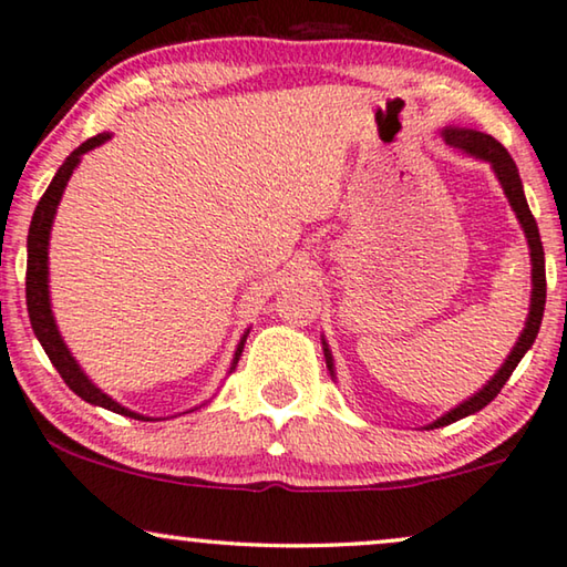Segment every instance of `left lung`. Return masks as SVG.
Returning a JSON list of instances; mask_svg holds the SVG:
<instances>
[{
    "mask_svg": "<svg viewBox=\"0 0 567 567\" xmlns=\"http://www.w3.org/2000/svg\"><path fill=\"white\" fill-rule=\"evenodd\" d=\"M442 135H444V141H447V145L460 147V151L475 155V157H480V161H487L489 165H493V171L497 173L499 185H503V190H505V196L509 200V206H513V210H515V216L519 218V223H523V230H525V236H527V246H530L533 299H530V313H527L525 329H523V333H519L515 349L509 351V357L505 359L503 369H499L497 374L489 379V382L482 386L475 396H470L467 402H462L460 406H454V410L444 414L442 420L430 424L432 430H434V426L452 424V422L462 420V416L480 412L482 406H487L499 394V389L505 386L509 374H513L515 367L519 364V359L525 357V351L533 347L537 331H540L543 311H545V291H547V284H545V250H543L540 230H537V223L533 218V213H530V208H527V200H525V193H523V181H519L517 165H515L513 157H509V153L495 141L493 135L477 133V130L447 127ZM323 357H327V367L333 371L331 351L327 347H323Z\"/></svg>",
    "mask_w": 567,
    "mask_h": 567,
    "instance_id": "obj_1",
    "label": "left lung"
}]
</instances>
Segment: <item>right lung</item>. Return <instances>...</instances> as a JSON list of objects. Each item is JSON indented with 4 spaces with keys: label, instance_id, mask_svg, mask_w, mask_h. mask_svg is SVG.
Instances as JSON below:
<instances>
[{
    "label": "right lung",
    "instance_id": "obj_1",
    "mask_svg": "<svg viewBox=\"0 0 567 567\" xmlns=\"http://www.w3.org/2000/svg\"><path fill=\"white\" fill-rule=\"evenodd\" d=\"M107 133H100L95 137H90V141L82 143L78 151H72L68 155V161L60 165V171L54 173L52 183L48 185V190H44V196L40 198L34 208V216L30 223V236H27V311H30V323L34 329V337L40 339V344L44 349V354L50 357L52 367L60 371V377L64 379V384H68L74 394L85 399L90 404H97V406H105L110 412H117V414H125V416H133V420H147L143 414H135L125 410V406H120L115 399H110L105 392H100V389L90 382V379L82 374V369L78 367V361L72 359V354L64 347V341L58 331V323H54L52 317V309H50V289H48V246H50V228H52V218H54V210H58V203L62 198V190L64 185H68L72 171L78 168L80 157L85 155L92 147H97L107 141ZM244 341L246 337L240 339V344L236 349V357H234V367L236 369L238 359H240V351H244Z\"/></svg>",
    "mask_w": 567,
    "mask_h": 567
}]
</instances>
